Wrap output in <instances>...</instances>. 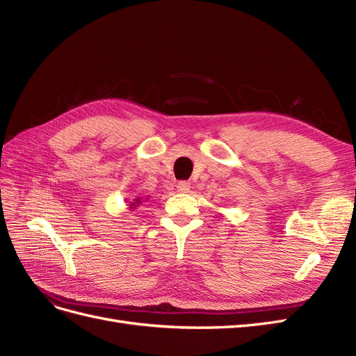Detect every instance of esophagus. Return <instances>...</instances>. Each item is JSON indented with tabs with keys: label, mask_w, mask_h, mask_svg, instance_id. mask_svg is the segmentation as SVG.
Listing matches in <instances>:
<instances>
[{
	"label": "esophagus",
	"mask_w": 356,
	"mask_h": 356,
	"mask_svg": "<svg viewBox=\"0 0 356 356\" xmlns=\"http://www.w3.org/2000/svg\"><path fill=\"white\" fill-rule=\"evenodd\" d=\"M190 188H191V184H190V182H187V181H179L178 186H177V190L179 193H188Z\"/></svg>",
	"instance_id": "esophagus-1"
}]
</instances>
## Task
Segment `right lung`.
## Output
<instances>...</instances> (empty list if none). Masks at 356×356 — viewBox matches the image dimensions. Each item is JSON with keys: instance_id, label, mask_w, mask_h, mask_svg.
I'll return each mask as SVG.
<instances>
[{"instance_id": "1", "label": "right lung", "mask_w": 356, "mask_h": 356, "mask_svg": "<svg viewBox=\"0 0 356 356\" xmlns=\"http://www.w3.org/2000/svg\"><path fill=\"white\" fill-rule=\"evenodd\" d=\"M141 203H143V200L139 199V197L134 199V202H131V209H135V208H136V204H141Z\"/></svg>"}]
</instances>
